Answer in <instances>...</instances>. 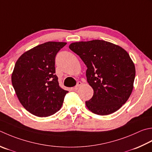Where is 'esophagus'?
I'll return each mask as SVG.
<instances>
[{
  "instance_id": "obj_1",
  "label": "esophagus",
  "mask_w": 152,
  "mask_h": 152,
  "mask_svg": "<svg viewBox=\"0 0 152 152\" xmlns=\"http://www.w3.org/2000/svg\"><path fill=\"white\" fill-rule=\"evenodd\" d=\"M81 85H82V82H77L76 86H75V87H74L73 89H74V90H77Z\"/></svg>"
}]
</instances>
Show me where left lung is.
<instances>
[{"label": "left lung", "mask_w": 152, "mask_h": 152, "mask_svg": "<svg viewBox=\"0 0 152 152\" xmlns=\"http://www.w3.org/2000/svg\"><path fill=\"white\" fill-rule=\"evenodd\" d=\"M69 48L87 66V81L94 90L86 102L90 111L111 114L129 99L133 90L136 70L125 50L107 41L92 40L71 43Z\"/></svg>", "instance_id": "obj_1"}]
</instances>
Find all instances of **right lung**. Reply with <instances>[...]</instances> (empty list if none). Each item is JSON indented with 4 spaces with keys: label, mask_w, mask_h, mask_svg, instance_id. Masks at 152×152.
<instances>
[{
    "label": "right lung",
    "mask_w": 152,
    "mask_h": 152,
    "mask_svg": "<svg viewBox=\"0 0 152 152\" xmlns=\"http://www.w3.org/2000/svg\"><path fill=\"white\" fill-rule=\"evenodd\" d=\"M66 45L49 41L25 52L18 59L12 84L20 102L37 117H46L60 110L68 91L59 86L55 57Z\"/></svg>",
    "instance_id": "obj_1"
}]
</instances>
